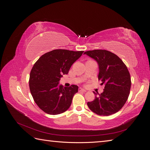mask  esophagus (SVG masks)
I'll use <instances>...</instances> for the list:
<instances>
[{
  "instance_id": "34e87169",
  "label": "esophagus",
  "mask_w": 150,
  "mask_h": 150,
  "mask_svg": "<svg viewBox=\"0 0 150 150\" xmlns=\"http://www.w3.org/2000/svg\"><path fill=\"white\" fill-rule=\"evenodd\" d=\"M79 91H81V92H86V90L82 88H79Z\"/></svg>"
}]
</instances>
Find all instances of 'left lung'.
Segmentation results:
<instances>
[{"instance_id":"obj_1","label":"left lung","mask_w":150,"mask_h":150,"mask_svg":"<svg viewBox=\"0 0 150 150\" xmlns=\"http://www.w3.org/2000/svg\"><path fill=\"white\" fill-rule=\"evenodd\" d=\"M84 54L98 62V80L104 85L103 93L93 92L96 96L93 101L88 102L89 108L100 116L115 114L129 96L131 81L128 68L118 56L106 50H93Z\"/></svg>"}]
</instances>
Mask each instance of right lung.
I'll list each match as a JSON object with an SVG mask.
<instances>
[{
  "label": "right lung",
  "instance_id": "1",
  "mask_svg": "<svg viewBox=\"0 0 150 150\" xmlns=\"http://www.w3.org/2000/svg\"><path fill=\"white\" fill-rule=\"evenodd\" d=\"M83 52L55 49L43 54L35 62L30 73L29 88L35 103L45 112L59 115L70 107L78 86L64 88L59 83Z\"/></svg>",
  "mask_w": 150,
  "mask_h": 150
}]
</instances>
